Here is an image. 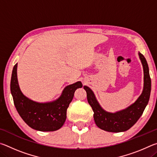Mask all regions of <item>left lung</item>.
<instances>
[{"label":"left lung","mask_w":157,"mask_h":157,"mask_svg":"<svg viewBox=\"0 0 157 157\" xmlns=\"http://www.w3.org/2000/svg\"><path fill=\"white\" fill-rule=\"evenodd\" d=\"M144 71V87L142 94L134 104L126 109L115 113L103 110L95 99L94 93L88 86H84L86 92L87 100L94 111V118L96 125L101 129L110 132H121L128 130L139 120L150 100L151 78L148 65L144 56L139 53Z\"/></svg>","instance_id":"1"}]
</instances>
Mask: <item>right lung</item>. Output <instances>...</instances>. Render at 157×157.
Segmentation results:
<instances>
[{
    "instance_id": "1",
    "label": "right lung",
    "mask_w": 157,
    "mask_h": 157,
    "mask_svg": "<svg viewBox=\"0 0 157 157\" xmlns=\"http://www.w3.org/2000/svg\"><path fill=\"white\" fill-rule=\"evenodd\" d=\"M17 63L13 68L10 90L18 114L29 127L41 132L60 129L66 119V111L77 89L82 87L81 82L68 85L59 99L52 102L38 103L26 98L19 89L17 80Z\"/></svg>"
}]
</instances>
